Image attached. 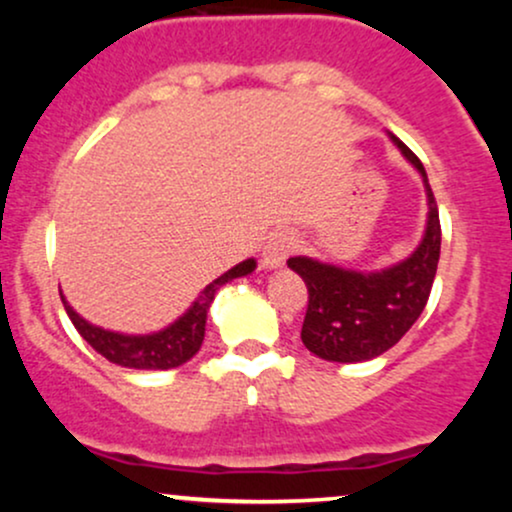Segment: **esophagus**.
I'll return each mask as SVG.
<instances>
[{
	"mask_svg": "<svg viewBox=\"0 0 512 512\" xmlns=\"http://www.w3.org/2000/svg\"><path fill=\"white\" fill-rule=\"evenodd\" d=\"M293 248H296V236L291 231L272 233L262 248V264L267 269H279L281 264L289 260Z\"/></svg>",
	"mask_w": 512,
	"mask_h": 512,
	"instance_id": "34e87169",
	"label": "esophagus"
}]
</instances>
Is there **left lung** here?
<instances>
[{
	"label": "left lung",
	"mask_w": 512,
	"mask_h": 512,
	"mask_svg": "<svg viewBox=\"0 0 512 512\" xmlns=\"http://www.w3.org/2000/svg\"><path fill=\"white\" fill-rule=\"evenodd\" d=\"M387 137L424 180L426 226L414 252L373 272H358L305 255L286 262L308 286L301 339L310 354L325 361L361 363L392 349L424 313L436 279L440 257L436 197L419 158L392 132Z\"/></svg>",
	"instance_id": "obj_1"
}]
</instances>
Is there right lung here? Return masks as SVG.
<instances>
[{"instance_id": "add662e5", "label": "right lung", "mask_w": 512, "mask_h": 512, "mask_svg": "<svg viewBox=\"0 0 512 512\" xmlns=\"http://www.w3.org/2000/svg\"><path fill=\"white\" fill-rule=\"evenodd\" d=\"M255 267L257 260H252V257L238 262L236 267H231L226 274H221L219 279H214L209 286H204V291L199 293L190 308H187L178 320L151 334H122L113 330H103V327L93 325V322L84 320V317L76 313L72 305L67 303L64 293H60V296L69 320L74 322L76 332H79L98 354L108 358L110 363L134 370H168L187 363L199 351V346L204 342L207 313L221 286H226L228 281L233 279H240V276L252 274Z\"/></svg>"}]
</instances>
